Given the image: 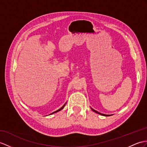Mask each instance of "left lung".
Returning <instances> with one entry per match:
<instances>
[{"label":"left lung","mask_w":147,"mask_h":147,"mask_svg":"<svg viewBox=\"0 0 147 147\" xmlns=\"http://www.w3.org/2000/svg\"><path fill=\"white\" fill-rule=\"evenodd\" d=\"M91 109L94 111V112H95V113H98V114H100V115H103V116H106V117H107V116H110V115H105V114H103V113H100V112H97V111H96V110H94L93 109H92L91 108Z\"/></svg>","instance_id":"obj_1"}]
</instances>
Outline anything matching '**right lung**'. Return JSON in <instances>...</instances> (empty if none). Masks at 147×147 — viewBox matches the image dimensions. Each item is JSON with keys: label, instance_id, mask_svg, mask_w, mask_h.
Here are the masks:
<instances>
[{"label": "right lung", "instance_id": "1", "mask_svg": "<svg viewBox=\"0 0 147 147\" xmlns=\"http://www.w3.org/2000/svg\"><path fill=\"white\" fill-rule=\"evenodd\" d=\"M65 104H66V103H65V104H64L62 107H61V108H60V109H59V110H57V111H55V112H53V113H51V114H50V115H52V114H53V113H56V112H59V111H60V110H62L63 109V107H65Z\"/></svg>", "mask_w": 147, "mask_h": 147}]
</instances>
